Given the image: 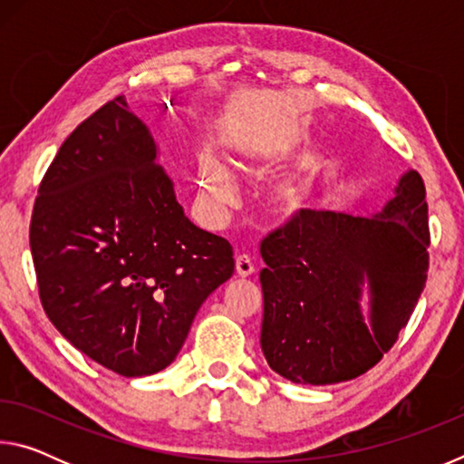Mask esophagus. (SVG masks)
<instances>
[{
    "label": "esophagus",
    "instance_id": "34e87169",
    "mask_svg": "<svg viewBox=\"0 0 464 464\" xmlns=\"http://www.w3.org/2000/svg\"><path fill=\"white\" fill-rule=\"evenodd\" d=\"M235 272H237V276H241V278H247L256 272V266H254V262H251V257L247 254L237 256V260H235Z\"/></svg>",
    "mask_w": 464,
    "mask_h": 464
}]
</instances>
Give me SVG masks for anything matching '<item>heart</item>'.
Returning <instances> with one entry per match:
<instances>
[{
	"instance_id": "obj_1",
	"label": "heart",
	"mask_w": 464,
	"mask_h": 464,
	"mask_svg": "<svg viewBox=\"0 0 464 464\" xmlns=\"http://www.w3.org/2000/svg\"><path fill=\"white\" fill-rule=\"evenodd\" d=\"M307 145L303 132H286V135L268 140V143L247 147V155L256 157L264 168H276L298 155ZM198 179L204 200L217 213L229 207L235 196L231 169L213 155H202L198 161ZM315 194V174L313 171H296L276 179L270 188L272 210L280 217H293L309 207Z\"/></svg>"
}]
</instances>
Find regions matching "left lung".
<instances>
[{"instance_id":"obj_1","label":"left lung","mask_w":464,"mask_h":464,"mask_svg":"<svg viewBox=\"0 0 464 464\" xmlns=\"http://www.w3.org/2000/svg\"><path fill=\"white\" fill-rule=\"evenodd\" d=\"M428 202L418 171L372 217L301 210L262 241V352L298 384L352 381L387 354L428 278ZM369 288V319L362 293Z\"/></svg>"}]
</instances>
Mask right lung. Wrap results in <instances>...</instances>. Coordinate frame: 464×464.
<instances>
[{"label":"right lung","instance_id":"obj_1","mask_svg":"<svg viewBox=\"0 0 464 464\" xmlns=\"http://www.w3.org/2000/svg\"><path fill=\"white\" fill-rule=\"evenodd\" d=\"M30 249L51 324L122 376L174 362L200 304L235 270L231 243L184 215L151 132L124 96L85 119L54 155Z\"/></svg>","mask_w":464,"mask_h":464}]
</instances>
